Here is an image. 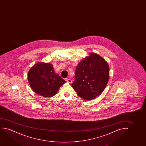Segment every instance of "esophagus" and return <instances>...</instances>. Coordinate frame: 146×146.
Wrapping results in <instances>:
<instances>
[{
    "label": "esophagus",
    "mask_w": 146,
    "mask_h": 146,
    "mask_svg": "<svg viewBox=\"0 0 146 146\" xmlns=\"http://www.w3.org/2000/svg\"><path fill=\"white\" fill-rule=\"evenodd\" d=\"M65 80H66L67 82H68V83H72V80L70 79H68V78H66L65 79Z\"/></svg>",
    "instance_id": "1"
}]
</instances>
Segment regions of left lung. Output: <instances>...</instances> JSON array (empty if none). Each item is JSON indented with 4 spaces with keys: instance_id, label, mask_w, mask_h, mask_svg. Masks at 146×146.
Instances as JSON below:
<instances>
[{
    "instance_id": "8db88e82",
    "label": "left lung",
    "mask_w": 146,
    "mask_h": 146,
    "mask_svg": "<svg viewBox=\"0 0 146 146\" xmlns=\"http://www.w3.org/2000/svg\"><path fill=\"white\" fill-rule=\"evenodd\" d=\"M109 78V66L102 57L90 53L76 67L72 87L85 100L95 99L103 92Z\"/></svg>"
}]
</instances>
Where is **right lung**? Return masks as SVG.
I'll use <instances>...</instances> for the list:
<instances>
[{
	"instance_id": "right-lung-1",
	"label": "right lung",
	"mask_w": 146,
	"mask_h": 146,
	"mask_svg": "<svg viewBox=\"0 0 146 146\" xmlns=\"http://www.w3.org/2000/svg\"><path fill=\"white\" fill-rule=\"evenodd\" d=\"M28 80L32 90L44 97L55 95L65 81L54 71L52 64L38 62L31 68Z\"/></svg>"
}]
</instances>
